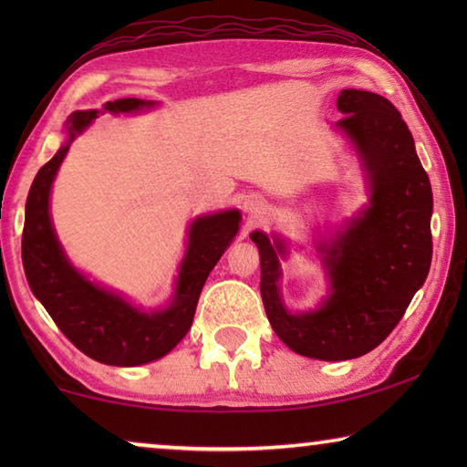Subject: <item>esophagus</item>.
<instances>
[{
    "mask_svg": "<svg viewBox=\"0 0 467 467\" xmlns=\"http://www.w3.org/2000/svg\"><path fill=\"white\" fill-rule=\"evenodd\" d=\"M244 210H247L249 212V216L251 218H257L259 214H262V203H259V202H255V203H247V205H244Z\"/></svg>",
    "mask_w": 467,
    "mask_h": 467,
    "instance_id": "obj_1",
    "label": "esophagus"
}]
</instances>
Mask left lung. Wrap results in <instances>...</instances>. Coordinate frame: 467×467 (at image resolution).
Wrapping results in <instances>:
<instances>
[{"instance_id": "8db88e82", "label": "left lung", "mask_w": 467, "mask_h": 467, "mask_svg": "<svg viewBox=\"0 0 467 467\" xmlns=\"http://www.w3.org/2000/svg\"><path fill=\"white\" fill-rule=\"evenodd\" d=\"M337 121L354 140L370 181V203L346 231L321 247L331 295L317 311L290 315L278 286V253L253 233L262 262V298L272 327L296 354L319 360L358 358L377 348L404 317L432 259V192L400 110L367 90H342Z\"/></svg>"}]
</instances>
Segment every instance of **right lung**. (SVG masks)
Here are the masks:
<instances>
[{"label": "right lung", "instance_id": "right-lung-1", "mask_svg": "<svg viewBox=\"0 0 467 467\" xmlns=\"http://www.w3.org/2000/svg\"><path fill=\"white\" fill-rule=\"evenodd\" d=\"M152 102L119 99L107 102L110 113H130ZM99 110H76L69 117V141L88 125ZM69 141L41 167L26 200L22 264L30 290L69 342L92 360L110 367H138L169 354L192 327L197 300L212 267L239 231L236 210L197 218L177 278L175 298L164 311L141 313L113 292L94 286L78 274L63 255L49 218V192Z\"/></svg>", "mask_w": 467, "mask_h": 467}]
</instances>
